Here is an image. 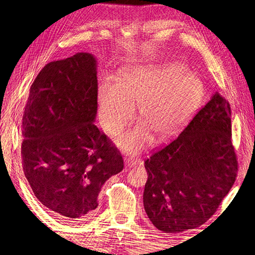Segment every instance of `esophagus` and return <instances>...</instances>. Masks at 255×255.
<instances>
[{
	"instance_id": "34e87169",
	"label": "esophagus",
	"mask_w": 255,
	"mask_h": 255,
	"mask_svg": "<svg viewBox=\"0 0 255 255\" xmlns=\"http://www.w3.org/2000/svg\"><path fill=\"white\" fill-rule=\"evenodd\" d=\"M125 163L128 167H132V166H137L139 165L141 162H140L139 159H134L132 156H127V158H125Z\"/></svg>"
}]
</instances>
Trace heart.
I'll return each mask as SVG.
<instances>
[{
    "mask_svg": "<svg viewBox=\"0 0 255 255\" xmlns=\"http://www.w3.org/2000/svg\"><path fill=\"white\" fill-rule=\"evenodd\" d=\"M203 92L202 81L181 62L133 67L121 75L118 84L105 81L100 85L99 117L103 128L115 134L132 119L133 105H139L144 126L131 129L118 140L124 150L137 152L147 144L149 131L156 139L174 132L191 116Z\"/></svg>",
    "mask_w": 255,
    "mask_h": 255,
    "instance_id": "b5f03b06",
    "label": "heart"
}]
</instances>
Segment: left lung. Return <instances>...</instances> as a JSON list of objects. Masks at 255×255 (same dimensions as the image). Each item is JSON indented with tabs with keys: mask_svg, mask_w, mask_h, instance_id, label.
Instances as JSON below:
<instances>
[{
	"mask_svg": "<svg viewBox=\"0 0 255 255\" xmlns=\"http://www.w3.org/2000/svg\"><path fill=\"white\" fill-rule=\"evenodd\" d=\"M143 206L155 228L175 234L213 216L237 177L231 110L218 92L176 139L144 161Z\"/></svg>",
	"mask_w": 255,
	"mask_h": 255,
	"instance_id": "obj_1",
	"label": "left lung"
}]
</instances>
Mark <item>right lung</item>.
Segmentation results:
<instances>
[{"label": "right lung", "mask_w": 255, "mask_h": 255, "mask_svg": "<svg viewBox=\"0 0 255 255\" xmlns=\"http://www.w3.org/2000/svg\"><path fill=\"white\" fill-rule=\"evenodd\" d=\"M96 59L79 52L49 62L30 86L23 115L24 174L39 202L69 221L91 217L123 156L94 122Z\"/></svg>", "instance_id": "right-lung-1"}]
</instances>
